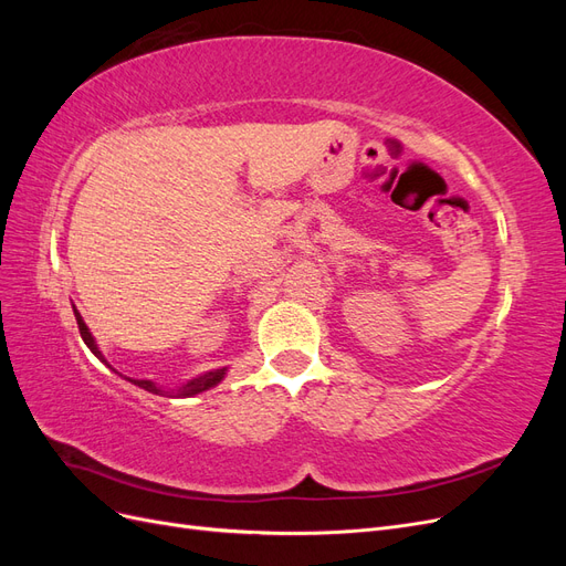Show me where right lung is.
I'll use <instances>...</instances> for the list:
<instances>
[{"instance_id": "obj_1", "label": "right lung", "mask_w": 566, "mask_h": 566, "mask_svg": "<svg viewBox=\"0 0 566 566\" xmlns=\"http://www.w3.org/2000/svg\"><path fill=\"white\" fill-rule=\"evenodd\" d=\"M73 312H75V318H77V328H80V335H82V339H84V345H87V347L92 349V354H94L96 358H101V361L106 364V358H104V354L98 352V345H96L94 335L90 333L87 323L82 321V316H80V312L75 310V306H73ZM106 366H108V364H106ZM108 368H111V366H108ZM224 375H227V368L208 370V373L198 375V378L188 380L186 385H181V387H179V389H175V391H165V389H160L156 382H150V380H129V378H127V380H129V382H134L136 387L146 389V391H153V394H169V397H196V394H200V391H205V389H210V387L219 385L221 380H224Z\"/></svg>"}]
</instances>
